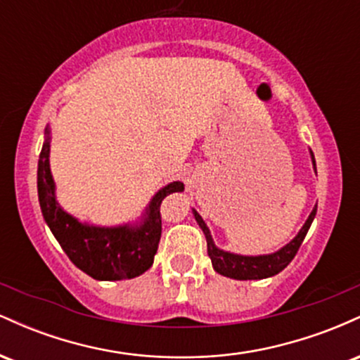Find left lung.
<instances>
[{"mask_svg": "<svg viewBox=\"0 0 360 360\" xmlns=\"http://www.w3.org/2000/svg\"><path fill=\"white\" fill-rule=\"evenodd\" d=\"M313 157V152H311ZM313 164H315V157H313ZM316 166V164H315ZM316 169V167H315ZM316 214V206L313 208L311 214L308 217L307 223L303 225V229L300 230V233L296 235L295 240H291L286 247H283L279 252L271 255H259V257H243V255H235V254H229V252H223L220 249L214 247V243L212 240V235H210L208 226L203 221V218L200 217V213L194 212V218H196L198 225L201 226L203 230L205 237H206V245H208V255L212 259L213 269L218 272V274L226 276V278H233V279H264V278H271V276L278 274L295 259V255L298 254L301 243H303L304 237H307L309 226H311L313 218Z\"/></svg>", "mask_w": 360, "mask_h": 360, "instance_id": "obj_1", "label": "left lung"}]
</instances>
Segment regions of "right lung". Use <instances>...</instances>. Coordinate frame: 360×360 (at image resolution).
I'll list each match as a JSON object with an SVG mask.
<instances>
[{
	"label": "right lung",
	"mask_w": 360,
	"mask_h": 360,
	"mask_svg": "<svg viewBox=\"0 0 360 360\" xmlns=\"http://www.w3.org/2000/svg\"><path fill=\"white\" fill-rule=\"evenodd\" d=\"M49 134V131H47ZM49 139L39 157L37 186L44 218L53 237L60 243L76 267L100 281L131 279L146 272L154 262V255L162 233L160 205L167 194L183 191L184 184H167L160 189L148 206V218L140 229H98L81 225L71 214L62 212L53 196V179L49 167Z\"/></svg>",
	"instance_id": "add662e5"
}]
</instances>
